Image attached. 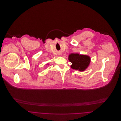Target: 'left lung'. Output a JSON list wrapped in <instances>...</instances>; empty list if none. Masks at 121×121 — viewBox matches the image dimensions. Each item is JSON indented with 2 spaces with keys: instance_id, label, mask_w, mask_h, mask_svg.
<instances>
[{
  "instance_id": "obj_1",
  "label": "left lung",
  "mask_w": 121,
  "mask_h": 121,
  "mask_svg": "<svg viewBox=\"0 0 121 121\" xmlns=\"http://www.w3.org/2000/svg\"><path fill=\"white\" fill-rule=\"evenodd\" d=\"M69 60L72 63L71 68L80 72L84 71L88 68L91 62V58L89 56L78 53L70 54Z\"/></svg>"
}]
</instances>
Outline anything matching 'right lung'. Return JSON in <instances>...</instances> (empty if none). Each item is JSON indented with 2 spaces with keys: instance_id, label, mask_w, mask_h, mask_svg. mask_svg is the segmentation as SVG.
Here are the masks:
<instances>
[{
  "instance_id": "obj_1",
  "label": "right lung",
  "mask_w": 121,
  "mask_h": 121,
  "mask_svg": "<svg viewBox=\"0 0 121 121\" xmlns=\"http://www.w3.org/2000/svg\"><path fill=\"white\" fill-rule=\"evenodd\" d=\"M47 65H49V63H48V64H47Z\"/></svg>"
}]
</instances>
